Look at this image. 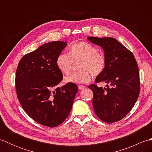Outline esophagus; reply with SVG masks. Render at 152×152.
Instances as JSON below:
<instances>
[{
    "mask_svg": "<svg viewBox=\"0 0 152 152\" xmlns=\"http://www.w3.org/2000/svg\"><path fill=\"white\" fill-rule=\"evenodd\" d=\"M78 88L80 90H82V89H84L86 88V87L83 85H80V86H78Z\"/></svg>",
    "mask_w": 152,
    "mask_h": 152,
    "instance_id": "34e87169",
    "label": "esophagus"
}]
</instances>
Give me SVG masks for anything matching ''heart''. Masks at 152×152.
Returning <instances> with one entry per match:
<instances>
[{
    "label": "heart",
    "mask_w": 152,
    "mask_h": 152,
    "mask_svg": "<svg viewBox=\"0 0 152 152\" xmlns=\"http://www.w3.org/2000/svg\"><path fill=\"white\" fill-rule=\"evenodd\" d=\"M79 71L72 73L64 78L66 83H87L91 81L92 74L99 76L105 70L106 59L104 54L98 52V49L86 42H79L73 44L70 53H61L57 57L56 64L59 70L69 74L73 67L74 61H80Z\"/></svg>",
    "instance_id": "heart-1"
}]
</instances>
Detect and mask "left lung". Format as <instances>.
Masks as SVG:
<instances>
[{
  "label": "left lung",
  "instance_id": "left-lung-1",
  "mask_svg": "<svg viewBox=\"0 0 152 152\" xmlns=\"http://www.w3.org/2000/svg\"><path fill=\"white\" fill-rule=\"evenodd\" d=\"M101 46L106 59L105 70L96 78L106 88L89 86L93 92V107L102 121L112 124L125 118L133 108L140 93V76L137 61L127 48L111 37H88Z\"/></svg>",
  "mask_w": 152,
  "mask_h": 152
}]
</instances>
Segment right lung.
<instances>
[{"label": "right lung", "instance_id": "right-lung-1", "mask_svg": "<svg viewBox=\"0 0 152 152\" xmlns=\"http://www.w3.org/2000/svg\"><path fill=\"white\" fill-rule=\"evenodd\" d=\"M66 44L54 41L42 45L25 55L16 70L15 90L22 108L33 120L49 127L65 120L78 89L74 83L56 88L63 78L56 60Z\"/></svg>", "mask_w": 152, "mask_h": 152}]
</instances>
